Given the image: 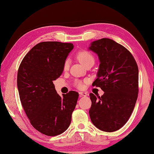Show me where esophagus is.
Instances as JSON below:
<instances>
[{"mask_svg":"<svg viewBox=\"0 0 154 154\" xmlns=\"http://www.w3.org/2000/svg\"><path fill=\"white\" fill-rule=\"evenodd\" d=\"M79 94H80V97H86L87 95V93L85 92H82V91H81V92H79Z\"/></svg>","mask_w":154,"mask_h":154,"instance_id":"obj_1","label":"esophagus"}]
</instances>
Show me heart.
I'll use <instances>...</instances> for the list:
<instances>
[{"instance_id":"obj_1","label":"heart","mask_w":154,"mask_h":154,"mask_svg":"<svg viewBox=\"0 0 154 154\" xmlns=\"http://www.w3.org/2000/svg\"><path fill=\"white\" fill-rule=\"evenodd\" d=\"M77 57L78 60L81 61L85 66H87V65H89L90 63H94V57L93 56V55L89 52V51L87 50H81L78 52L77 54ZM63 70L66 71L67 70L69 67V60H65L64 63H63ZM75 85H76L77 87L79 88V89H81L83 88V83L81 82V81H75Z\"/></svg>"}]
</instances>
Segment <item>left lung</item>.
<instances>
[{
    "label": "left lung",
    "instance_id": "8db88e82",
    "mask_svg": "<svg viewBox=\"0 0 154 154\" xmlns=\"http://www.w3.org/2000/svg\"><path fill=\"white\" fill-rule=\"evenodd\" d=\"M89 50L99 56V69L93 87L104 93L92 102L89 115L93 124L104 132L120 129L130 119L138 95V67L132 54L115 41L102 38L92 42Z\"/></svg>",
    "mask_w": 154,
    "mask_h": 154
}]
</instances>
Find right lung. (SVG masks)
Wrapping results in <instances>:
<instances>
[{
  "instance_id": "1",
  "label": "right lung",
  "mask_w": 154,
  "mask_h": 154,
  "mask_svg": "<svg viewBox=\"0 0 154 154\" xmlns=\"http://www.w3.org/2000/svg\"><path fill=\"white\" fill-rule=\"evenodd\" d=\"M71 43L43 42L35 45L20 65L17 86L21 103L35 130L49 136L60 135L69 126L79 93L60 97L53 81L61 76Z\"/></svg>"
}]
</instances>
